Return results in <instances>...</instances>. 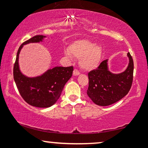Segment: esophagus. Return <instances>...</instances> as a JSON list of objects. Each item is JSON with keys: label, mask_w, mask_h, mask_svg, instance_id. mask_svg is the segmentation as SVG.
Wrapping results in <instances>:
<instances>
[{"label": "esophagus", "mask_w": 148, "mask_h": 148, "mask_svg": "<svg viewBox=\"0 0 148 148\" xmlns=\"http://www.w3.org/2000/svg\"><path fill=\"white\" fill-rule=\"evenodd\" d=\"M79 74H80L79 71L78 70V69H74V72H73V75H74V76H78V75H79Z\"/></svg>", "instance_id": "obj_1"}]
</instances>
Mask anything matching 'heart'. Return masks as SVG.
Instances as JSON below:
<instances>
[{
    "label": "heart",
    "instance_id": "heart-1",
    "mask_svg": "<svg viewBox=\"0 0 148 148\" xmlns=\"http://www.w3.org/2000/svg\"><path fill=\"white\" fill-rule=\"evenodd\" d=\"M68 57L71 56L79 59L81 67L86 71L92 70L97 68L100 63L102 56V49L99 45L87 40H76L69 45L68 52H66Z\"/></svg>",
    "mask_w": 148,
    "mask_h": 148
}]
</instances>
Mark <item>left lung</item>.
Listing matches in <instances>:
<instances>
[{
  "label": "left lung",
  "instance_id": "obj_1",
  "mask_svg": "<svg viewBox=\"0 0 148 148\" xmlns=\"http://www.w3.org/2000/svg\"><path fill=\"white\" fill-rule=\"evenodd\" d=\"M130 62L125 72L113 74L108 71L107 62L102 61L99 67L88 73V97L97 105L102 106L113 104L127 95L133 82L134 61L130 53Z\"/></svg>",
  "mask_w": 148,
  "mask_h": 148
}]
</instances>
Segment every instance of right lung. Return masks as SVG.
I'll return each mask as SVG.
<instances>
[{
    "mask_svg": "<svg viewBox=\"0 0 148 148\" xmlns=\"http://www.w3.org/2000/svg\"><path fill=\"white\" fill-rule=\"evenodd\" d=\"M44 37L45 36L35 35L20 46L13 69L15 84L22 98L28 104L39 108H48L56 102L74 70L72 66L56 67L41 76L33 78L22 74L18 67V56L22 47L28 43L42 42Z\"/></svg>",
    "mask_w": 148,
    "mask_h": 148,
    "instance_id": "1",
    "label": "right lung"
}]
</instances>
